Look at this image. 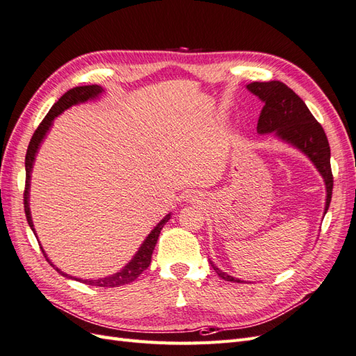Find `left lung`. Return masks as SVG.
Wrapping results in <instances>:
<instances>
[{"instance_id": "1", "label": "left lung", "mask_w": 356, "mask_h": 356, "mask_svg": "<svg viewBox=\"0 0 356 356\" xmlns=\"http://www.w3.org/2000/svg\"><path fill=\"white\" fill-rule=\"evenodd\" d=\"M246 89L264 104L257 123V132L260 135L273 134L279 141L297 148L321 174L327 190L324 211L327 213L332 195V174L330 144L324 129L315 120L303 99L282 81H254L246 84ZM211 266L224 281L242 282L241 279L222 272L212 261Z\"/></svg>"}]
</instances>
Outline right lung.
<instances>
[{"mask_svg":"<svg viewBox=\"0 0 356 356\" xmlns=\"http://www.w3.org/2000/svg\"><path fill=\"white\" fill-rule=\"evenodd\" d=\"M105 90L101 88L98 84H92V86H79V88H74L71 90H68L65 95H62V98L51 106L49 114L44 117V120H42L38 126L37 131L34 132L31 138V143L28 145V152H26V157H25V170H26V186H25V195H24V202H25V213H26V220L31 230L34 232L35 238H37V233L34 229V222H32V217H31V209H29V187H31V174H32V168H34V161L37 157L38 149L44 141L46 135L49 134V131L53 126V120L62 114L65 110L71 108L72 105H79L83 102H88V101H93V99H98L99 96L104 93ZM170 220V212L166 215V217L161 220L156 227L149 232V234L145 238V241L143 242V245L139 246V250L136 251V254L134 255V258L131 261H129L122 270H118L114 275L110 276H105V277H99V279H81V277H75L71 275H67L65 272H62L60 268H58L55 264H53L47 254L44 252L41 246V251L44 254L46 260L50 263V266H53V268L58 273H60L62 276H65L68 279H74V281H79L83 284H88L92 286H106V288H114V286H120V285H126V284H131L134 282L135 279L141 275L145 268L152 263V255L154 251V246L157 243L159 239V234L163 229V225Z\"/></svg>","mask_w":356,"mask_h":356,"instance_id":"1","label":"right lung"}]
</instances>
